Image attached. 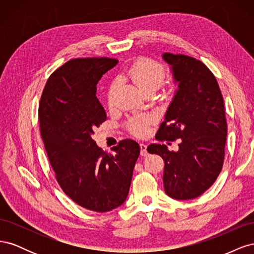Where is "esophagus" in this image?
<instances>
[{
    "mask_svg": "<svg viewBox=\"0 0 254 254\" xmlns=\"http://www.w3.org/2000/svg\"><path fill=\"white\" fill-rule=\"evenodd\" d=\"M140 148H141V155L142 156H147L148 152H147V145L144 144V143H141L140 144Z\"/></svg>",
    "mask_w": 254,
    "mask_h": 254,
    "instance_id": "34e87169",
    "label": "esophagus"
}]
</instances>
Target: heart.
<instances>
[{
  "instance_id": "1",
  "label": "heart",
  "mask_w": 254,
  "mask_h": 254,
  "mask_svg": "<svg viewBox=\"0 0 254 254\" xmlns=\"http://www.w3.org/2000/svg\"><path fill=\"white\" fill-rule=\"evenodd\" d=\"M125 74L141 90L142 93L148 91L156 92L162 86L165 78L163 66L149 59H141L136 61L128 68ZM115 91H117V83L112 82L109 86L108 92H107L108 104L113 103ZM147 124L148 121L146 119H134L131 122V124H130V130L134 134H143L146 131Z\"/></svg>"
}]
</instances>
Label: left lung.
Instances as JSON below:
<instances>
[{
	"instance_id": "8db88e82",
	"label": "left lung",
	"mask_w": 254,
	"mask_h": 254,
	"mask_svg": "<svg viewBox=\"0 0 254 254\" xmlns=\"http://www.w3.org/2000/svg\"><path fill=\"white\" fill-rule=\"evenodd\" d=\"M162 59L178 89L156 139H180L179 149L150 144L147 150L164 160L165 193L177 200H190L212 187L224 164L228 133L224 98L216 78L201 61L171 53H163Z\"/></svg>"
}]
</instances>
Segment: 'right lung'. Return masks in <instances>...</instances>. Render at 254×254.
<instances>
[{"instance_id":"obj_1","label":"right lung","mask_w":254,"mask_h":254,"mask_svg":"<svg viewBox=\"0 0 254 254\" xmlns=\"http://www.w3.org/2000/svg\"><path fill=\"white\" fill-rule=\"evenodd\" d=\"M111 58L67 61L45 84L40 131L60 188L80 206L109 212L126 201L140 145L123 140L104 152L92 135L107 114L96 97L102 76L118 64Z\"/></svg>"}]
</instances>
